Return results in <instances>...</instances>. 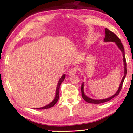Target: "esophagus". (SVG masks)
<instances>
[{"instance_id": "34e87169", "label": "esophagus", "mask_w": 133, "mask_h": 133, "mask_svg": "<svg viewBox=\"0 0 133 133\" xmlns=\"http://www.w3.org/2000/svg\"><path fill=\"white\" fill-rule=\"evenodd\" d=\"M77 68H76V67H74V68H72L69 71V75H74L77 73Z\"/></svg>"}]
</instances>
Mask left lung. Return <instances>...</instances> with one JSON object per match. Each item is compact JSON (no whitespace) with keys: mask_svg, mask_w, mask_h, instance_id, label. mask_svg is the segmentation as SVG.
Returning a JSON list of instances; mask_svg holds the SVG:
<instances>
[{"mask_svg":"<svg viewBox=\"0 0 133 133\" xmlns=\"http://www.w3.org/2000/svg\"><path fill=\"white\" fill-rule=\"evenodd\" d=\"M105 38L104 39V41L105 42H115L117 46H118V48L120 49V50L121 51V52L123 53V62H124V75L123 77L121 80V83L120 84V86H119V88L118 90L117 91L116 93L114 94L113 96H112L107 98L105 99H103V100H94V99H91L90 98L88 97L85 95L84 93V83H82V87H81V90H82V96L83 98L89 103H92V104H100V103H103L104 102H108L110 100H111L112 98L115 97L116 96H118V94L120 93V92L121 90V87H122V85L123 84L124 80L125 79L126 74H127V68H126V66H127V64H126V60H125V52H124V47L123 46L122 43H121V40L117 36L116 34H114L113 32L110 31L109 29L105 28Z\"/></svg>","mask_w":133,"mask_h":133,"instance_id":"1","label":"left lung"}]
</instances>
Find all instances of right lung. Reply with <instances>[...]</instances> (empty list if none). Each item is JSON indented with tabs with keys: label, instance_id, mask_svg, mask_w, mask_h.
<instances>
[{
	"label": "right lung",
	"instance_id": "right-lung-1",
	"mask_svg": "<svg viewBox=\"0 0 133 133\" xmlns=\"http://www.w3.org/2000/svg\"><path fill=\"white\" fill-rule=\"evenodd\" d=\"M65 77H66V75H64L62 76V77L60 78L59 81H58V84L57 85V88H56V96L54 98V100L51 102L50 104H49L48 105H45L44 107H40V108H37L36 109H39V110H42V109H49L51 107H53V105H55L56 103L57 102V101L58 100V98H59V90H60V84H62V83L63 82L64 80L65 79Z\"/></svg>",
	"mask_w": 133,
	"mask_h": 133
}]
</instances>
